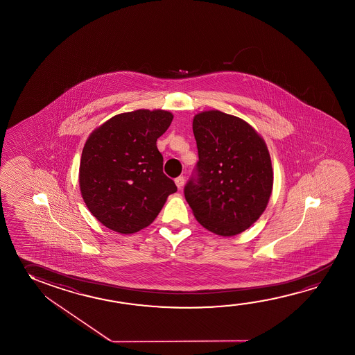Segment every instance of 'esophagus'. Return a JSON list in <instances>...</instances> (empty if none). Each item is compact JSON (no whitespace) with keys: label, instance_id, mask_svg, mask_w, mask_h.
<instances>
[{"label":"esophagus","instance_id":"obj_1","mask_svg":"<svg viewBox=\"0 0 355 355\" xmlns=\"http://www.w3.org/2000/svg\"><path fill=\"white\" fill-rule=\"evenodd\" d=\"M175 184L178 187V189H182L183 186H184V183H186V180H184V177L183 175H180V177H177L175 180Z\"/></svg>","mask_w":355,"mask_h":355}]
</instances>
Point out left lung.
<instances>
[{
	"label": "left lung",
	"instance_id": "1",
	"mask_svg": "<svg viewBox=\"0 0 355 355\" xmlns=\"http://www.w3.org/2000/svg\"><path fill=\"white\" fill-rule=\"evenodd\" d=\"M199 161L184 187L197 220L211 233L233 236L263 213L272 192L268 147L248 122L221 111L194 116Z\"/></svg>",
	"mask_w": 355,
	"mask_h": 355
}]
</instances>
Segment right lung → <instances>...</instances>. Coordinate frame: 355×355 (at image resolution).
I'll use <instances>...</instances> for the list:
<instances>
[{
	"instance_id": "add662e5",
	"label": "right lung",
	"mask_w": 355,
	"mask_h": 355,
	"mask_svg": "<svg viewBox=\"0 0 355 355\" xmlns=\"http://www.w3.org/2000/svg\"><path fill=\"white\" fill-rule=\"evenodd\" d=\"M173 115L136 110L111 117L83 148L79 184L87 209L114 232L132 234L148 227L167 197L177 192L163 173L157 139Z\"/></svg>"
}]
</instances>
